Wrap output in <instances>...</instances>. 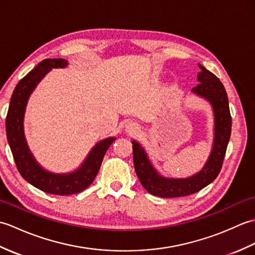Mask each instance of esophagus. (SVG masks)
Listing matches in <instances>:
<instances>
[{
  "label": "esophagus",
  "instance_id": "1",
  "mask_svg": "<svg viewBox=\"0 0 255 255\" xmlns=\"http://www.w3.org/2000/svg\"><path fill=\"white\" fill-rule=\"evenodd\" d=\"M136 129H137V127H134V125H133V126L129 128V131H136Z\"/></svg>",
  "mask_w": 255,
  "mask_h": 255
}]
</instances>
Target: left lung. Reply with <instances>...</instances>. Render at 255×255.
<instances>
[{
    "label": "left lung",
    "mask_w": 255,
    "mask_h": 255,
    "mask_svg": "<svg viewBox=\"0 0 255 255\" xmlns=\"http://www.w3.org/2000/svg\"><path fill=\"white\" fill-rule=\"evenodd\" d=\"M197 75L199 84L193 88L194 93L210 102L215 115V140L207 163L197 174L188 178H167L158 174L145 154L144 150L136 141H132L133 165L137 176L147 192L154 196L174 198L199 192L218 176L223 167L231 133V115L229 102L224 84L214 73L200 66Z\"/></svg>",
    "instance_id": "1"
}]
</instances>
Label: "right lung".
I'll use <instances>...</instances> for the list:
<instances>
[{"mask_svg": "<svg viewBox=\"0 0 255 255\" xmlns=\"http://www.w3.org/2000/svg\"><path fill=\"white\" fill-rule=\"evenodd\" d=\"M64 59H45L26 74L16 85L10 97L6 116V136L17 170L25 180L42 192L53 195H71L84 191L94 181L103 158L116 138L102 140L92 149L82 166L70 174H53L45 171L35 161L27 147L23 130V118L28 97L51 68H64Z\"/></svg>", "mask_w": 255, "mask_h": 255, "instance_id": "obj_1", "label": "right lung"}]
</instances>
